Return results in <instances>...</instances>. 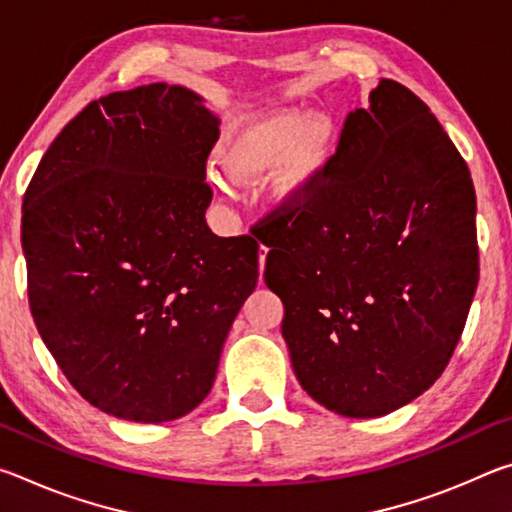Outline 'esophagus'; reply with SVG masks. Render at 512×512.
Returning a JSON list of instances; mask_svg holds the SVG:
<instances>
[{
    "mask_svg": "<svg viewBox=\"0 0 512 512\" xmlns=\"http://www.w3.org/2000/svg\"><path fill=\"white\" fill-rule=\"evenodd\" d=\"M257 255H259V273H262V271H264V266H266V255H268V248H266V246H259Z\"/></svg>",
    "mask_w": 512,
    "mask_h": 512,
    "instance_id": "34e87169",
    "label": "esophagus"
}]
</instances>
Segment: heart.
<instances>
[{"mask_svg": "<svg viewBox=\"0 0 512 512\" xmlns=\"http://www.w3.org/2000/svg\"><path fill=\"white\" fill-rule=\"evenodd\" d=\"M336 126L327 115L284 108L239 121L221 144V164L239 183L268 178V196L284 210H300L318 192L336 151ZM223 187L219 176H212Z\"/></svg>", "mask_w": 512, "mask_h": 512, "instance_id": "b5f03b06", "label": "heart"}]
</instances>
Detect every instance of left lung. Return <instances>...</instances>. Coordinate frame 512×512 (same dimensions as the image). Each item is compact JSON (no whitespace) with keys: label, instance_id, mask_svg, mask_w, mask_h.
I'll use <instances>...</instances> for the list:
<instances>
[{"label":"left lung","instance_id":"1","mask_svg":"<svg viewBox=\"0 0 512 512\" xmlns=\"http://www.w3.org/2000/svg\"><path fill=\"white\" fill-rule=\"evenodd\" d=\"M271 216L264 280L300 386L345 418L433 386L470 314L479 246L470 169L427 103L381 79L314 198Z\"/></svg>","mask_w":512,"mask_h":512}]
</instances>
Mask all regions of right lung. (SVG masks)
Listing matches in <instances>:
<instances>
[{
    "mask_svg": "<svg viewBox=\"0 0 512 512\" xmlns=\"http://www.w3.org/2000/svg\"><path fill=\"white\" fill-rule=\"evenodd\" d=\"M216 140L192 90L112 92L60 131L24 194L33 320L69 384L115 418L194 411L255 291L257 241L205 223Z\"/></svg>",
    "mask_w": 512,
    "mask_h": 512,
    "instance_id": "right-lung-1",
    "label": "right lung"
}]
</instances>
